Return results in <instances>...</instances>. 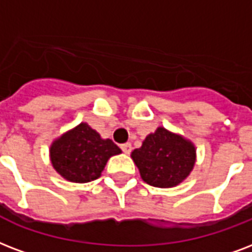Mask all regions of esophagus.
<instances>
[{
    "mask_svg": "<svg viewBox=\"0 0 252 252\" xmlns=\"http://www.w3.org/2000/svg\"><path fill=\"white\" fill-rule=\"evenodd\" d=\"M122 151L124 152V153H126V155H129L130 153V151H132V145H130L129 143H126V144H123L122 147Z\"/></svg>",
    "mask_w": 252,
    "mask_h": 252,
    "instance_id": "obj_1",
    "label": "esophagus"
}]
</instances>
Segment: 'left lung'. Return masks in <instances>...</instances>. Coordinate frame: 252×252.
<instances>
[{"label":"left lung","instance_id":"left-lung-1","mask_svg":"<svg viewBox=\"0 0 252 252\" xmlns=\"http://www.w3.org/2000/svg\"><path fill=\"white\" fill-rule=\"evenodd\" d=\"M144 182L155 188H174L189 177L197 160V149L182 134L158 126L143 145L130 153Z\"/></svg>","mask_w":252,"mask_h":252}]
</instances>
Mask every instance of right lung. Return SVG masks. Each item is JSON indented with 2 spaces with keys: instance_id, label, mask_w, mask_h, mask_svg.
<instances>
[{
  "instance_id": "obj_1",
  "label": "right lung",
  "mask_w": 252,
  "mask_h": 252,
  "mask_svg": "<svg viewBox=\"0 0 252 252\" xmlns=\"http://www.w3.org/2000/svg\"><path fill=\"white\" fill-rule=\"evenodd\" d=\"M122 149L111 139H103L87 123H80L50 145V161L58 174L76 184L101 176L107 161Z\"/></svg>"
}]
</instances>
